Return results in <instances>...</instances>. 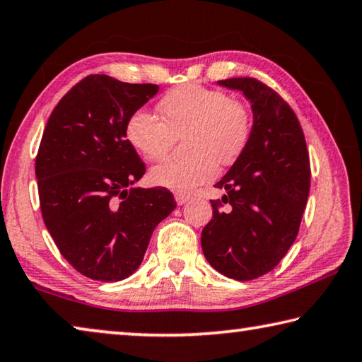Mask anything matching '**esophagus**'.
<instances>
[{
  "label": "esophagus",
  "mask_w": 362,
  "mask_h": 362,
  "mask_svg": "<svg viewBox=\"0 0 362 362\" xmlns=\"http://www.w3.org/2000/svg\"><path fill=\"white\" fill-rule=\"evenodd\" d=\"M175 199H176V204L177 205H185L186 202H189V200H191V195H187V194H176Z\"/></svg>",
  "instance_id": "obj_1"
}]
</instances>
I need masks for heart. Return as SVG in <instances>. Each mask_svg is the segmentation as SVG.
I'll use <instances>...</instances> for the list:
<instances>
[{
    "label": "heart",
    "instance_id": "1",
    "mask_svg": "<svg viewBox=\"0 0 362 362\" xmlns=\"http://www.w3.org/2000/svg\"><path fill=\"white\" fill-rule=\"evenodd\" d=\"M163 122L151 110L139 109L127 120L129 144L147 160L165 157L175 136H187L189 158H168L151 170L156 186L176 194H191L218 175V160L230 165L245 152L252 138V114L240 100L202 85L171 90L158 105Z\"/></svg>",
    "mask_w": 362,
    "mask_h": 362
}]
</instances>
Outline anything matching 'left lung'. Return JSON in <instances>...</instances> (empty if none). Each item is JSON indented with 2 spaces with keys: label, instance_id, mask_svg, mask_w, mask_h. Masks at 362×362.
I'll use <instances>...</instances> for the list:
<instances>
[{
  "label": "left lung",
  "instance_id": "1",
  "mask_svg": "<svg viewBox=\"0 0 362 362\" xmlns=\"http://www.w3.org/2000/svg\"><path fill=\"white\" fill-rule=\"evenodd\" d=\"M218 86L240 91L252 105V138L215 187L213 218L202 230V250L213 268L235 281H252L279 264L297 239L308 194L310 156L297 115L279 94L253 78Z\"/></svg>",
  "mask_w": 362,
  "mask_h": 362
}]
</instances>
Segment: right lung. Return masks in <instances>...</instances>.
<instances>
[{"label": "right lung", "instance_id": "1", "mask_svg": "<svg viewBox=\"0 0 362 362\" xmlns=\"http://www.w3.org/2000/svg\"><path fill=\"white\" fill-rule=\"evenodd\" d=\"M90 75L59 100L35 163L43 220L62 257L94 281L139 268L153 229L176 209L165 187H133L146 173L127 120L158 93Z\"/></svg>", "mask_w": 362, "mask_h": 362}]
</instances>
